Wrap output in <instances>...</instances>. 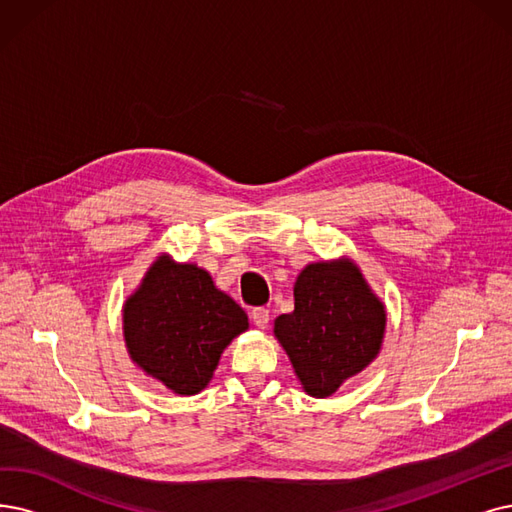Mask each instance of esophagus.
<instances>
[{"label":"esophagus","instance_id":"34e87169","mask_svg":"<svg viewBox=\"0 0 512 512\" xmlns=\"http://www.w3.org/2000/svg\"><path fill=\"white\" fill-rule=\"evenodd\" d=\"M252 321L256 327H260V330H264V327L269 325V311L262 309V306H258V309L252 311Z\"/></svg>","mask_w":512,"mask_h":512}]
</instances>
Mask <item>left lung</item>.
Segmentation results:
<instances>
[{"instance_id":"obj_1","label":"left lung","mask_w":512,"mask_h":512,"mask_svg":"<svg viewBox=\"0 0 512 512\" xmlns=\"http://www.w3.org/2000/svg\"><path fill=\"white\" fill-rule=\"evenodd\" d=\"M386 311L351 258L306 264L294 283V311L275 319V338L311 397L334 395L382 346Z\"/></svg>"}]
</instances>
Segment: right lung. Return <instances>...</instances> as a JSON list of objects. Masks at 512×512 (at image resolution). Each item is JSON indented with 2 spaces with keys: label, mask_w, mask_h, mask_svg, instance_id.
<instances>
[{
  "label": "right lung",
  "mask_w": 512,
  "mask_h": 512,
  "mask_svg": "<svg viewBox=\"0 0 512 512\" xmlns=\"http://www.w3.org/2000/svg\"><path fill=\"white\" fill-rule=\"evenodd\" d=\"M248 315L197 264L157 256L124 304L130 359L172 393L208 386L222 351L248 330Z\"/></svg>",
  "instance_id": "1"
}]
</instances>
